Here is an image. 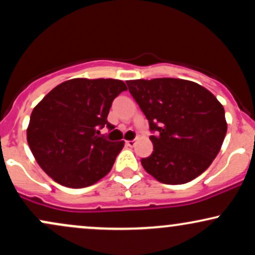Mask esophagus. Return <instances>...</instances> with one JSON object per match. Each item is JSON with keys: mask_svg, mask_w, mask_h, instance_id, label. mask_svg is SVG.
Here are the masks:
<instances>
[{"mask_svg": "<svg viewBox=\"0 0 255 255\" xmlns=\"http://www.w3.org/2000/svg\"><path fill=\"white\" fill-rule=\"evenodd\" d=\"M126 145L129 146V147H133V146L135 145V140H127V141H126Z\"/></svg>", "mask_w": 255, "mask_h": 255, "instance_id": "esophagus-1", "label": "esophagus"}]
</instances>
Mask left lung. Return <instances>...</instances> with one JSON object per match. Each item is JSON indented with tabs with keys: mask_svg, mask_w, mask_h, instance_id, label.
Here are the masks:
<instances>
[{
	"mask_svg": "<svg viewBox=\"0 0 255 255\" xmlns=\"http://www.w3.org/2000/svg\"><path fill=\"white\" fill-rule=\"evenodd\" d=\"M130 95L148 120L152 154L148 174L165 184L194 180L211 165L227 134L223 105L197 83L174 78L128 80Z\"/></svg>",
	"mask_w": 255,
	"mask_h": 255,
	"instance_id": "obj_1",
	"label": "left lung"
}]
</instances>
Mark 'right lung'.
I'll list each match as a JSON object with an SVG mask.
<instances>
[{"instance_id": "1", "label": "right lung", "mask_w": 255, "mask_h": 255, "mask_svg": "<svg viewBox=\"0 0 255 255\" xmlns=\"http://www.w3.org/2000/svg\"><path fill=\"white\" fill-rule=\"evenodd\" d=\"M127 86L116 79L75 78L57 85L34 107L27 142L55 182L84 188L109 174L125 141L99 136L111 103Z\"/></svg>"}]
</instances>
